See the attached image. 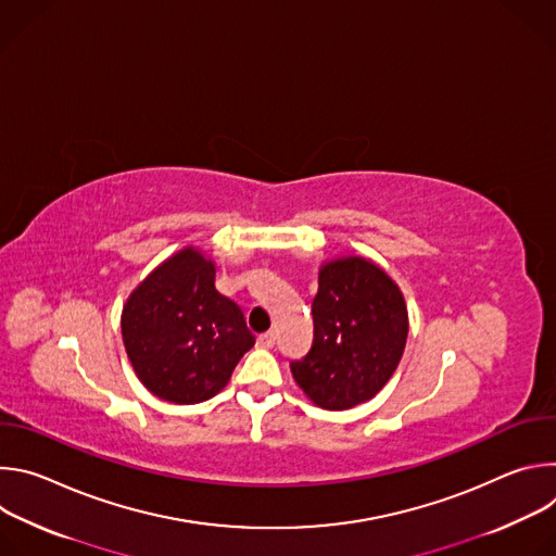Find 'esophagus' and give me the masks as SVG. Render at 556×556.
<instances>
[{
    "label": "esophagus",
    "instance_id": "34e87169",
    "mask_svg": "<svg viewBox=\"0 0 556 556\" xmlns=\"http://www.w3.org/2000/svg\"><path fill=\"white\" fill-rule=\"evenodd\" d=\"M275 341H277V334L270 330V332H264V334H260V339H257V345H260V348H266V350H270V348L275 345Z\"/></svg>",
    "mask_w": 556,
    "mask_h": 556
}]
</instances>
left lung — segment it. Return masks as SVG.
<instances>
[{"mask_svg": "<svg viewBox=\"0 0 556 556\" xmlns=\"http://www.w3.org/2000/svg\"><path fill=\"white\" fill-rule=\"evenodd\" d=\"M312 316V348L290 363L296 384L328 412L371 401L399 367L409 337L399 283L361 255L324 262Z\"/></svg>", "mask_w": 556, "mask_h": 556, "instance_id": "1", "label": "left lung"}]
</instances>
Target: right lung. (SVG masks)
<instances>
[{"label":"right lung","mask_w":556,"mask_h":556,"mask_svg":"<svg viewBox=\"0 0 556 556\" xmlns=\"http://www.w3.org/2000/svg\"><path fill=\"white\" fill-rule=\"evenodd\" d=\"M121 332L138 380L174 405L213 399L255 345L242 307L215 290V262L195 247L174 253L131 290Z\"/></svg>","instance_id":"1"}]
</instances>
